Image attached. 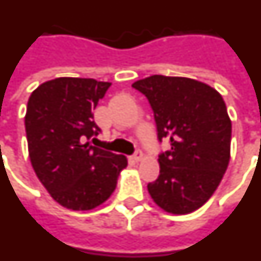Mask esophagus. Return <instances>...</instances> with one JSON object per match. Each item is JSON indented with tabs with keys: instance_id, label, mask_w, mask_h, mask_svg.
I'll return each mask as SVG.
<instances>
[{
	"instance_id": "obj_1",
	"label": "esophagus",
	"mask_w": 261,
	"mask_h": 261,
	"mask_svg": "<svg viewBox=\"0 0 261 261\" xmlns=\"http://www.w3.org/2000/svg\"><path fill=\"white\" fill-rule=\"evenodd\" d=\"M143 159V152L141 150H138L134 155H133V161L135 162H141Z\"/></svg>"
}]
</instances>
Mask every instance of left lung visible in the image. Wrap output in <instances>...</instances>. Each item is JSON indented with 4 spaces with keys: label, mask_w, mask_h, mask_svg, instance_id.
I'll use <instances>...</instances> for the list:
<instances>
[{
    "label": "left lung",
    "mask_w": 261,
    "mask_h": 261,
    "mask_svg": "<svg viewBox=\"0 0 261 261\" xmlns=\"http://www.w3.org/2000/svg\"><path fill=\"white\" fill-rule=\"evenodd\" d=\"M147 97L158 138L171 150L159 155L161 174L147 190L162 210L186 215L215 192L231 158V119L214 87L186 76L151 75L133 83Z\"/></svg>",
    "instance_id": "obj_1"
}]
</instances>
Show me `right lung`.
<instances>
[{"label":"right lung","instance_id":"add662e5","mask_svg":"<svg viewBox=\"0 0 261 261\" xmlns=\"http://www.w3.org/2000/svg\"><path fill=\"white\" fill-rule=\"evenodd\" d=\"M110 82L61 76L39 85L28 100L25 130L32 166L54 200L73 211H89L110 198L124 155L90 146L99 127L94 109Z\"/></svg>","mask_w":261,"mask_h":261}]
</instances>
